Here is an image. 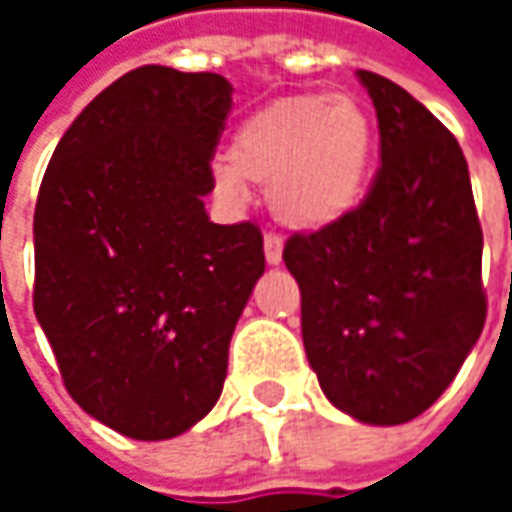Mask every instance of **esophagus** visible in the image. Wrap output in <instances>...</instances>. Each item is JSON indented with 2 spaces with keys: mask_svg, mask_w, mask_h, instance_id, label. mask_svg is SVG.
<instances>
[{
  "mask_svg": "<svg viewBox=\"0 0 512 512\" xmlns=\"http://www.w3.org/2000/svg\"><path fill=\"white\" fill-rule=\"evenodd\" d=\"M282 239L276 233H265V259L267 265H279L282 262Z\"/></svg>",
  "mask_w": 512,
  "mask_h": 512,
  "instance_id": "obj_1",
  "label": "esophagus"
}]
</instances>
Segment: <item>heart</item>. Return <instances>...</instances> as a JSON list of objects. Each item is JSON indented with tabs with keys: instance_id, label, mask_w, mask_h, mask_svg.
Segmentation results:
<instances>
[{
	"instance_id": "obj_1",
	"label": "heart",
	"mask_w": 512,
	"mask_h": 512,
	"mask_svg": "<svg viewBox=\"0 0 512 512\" xmlns=\"http://www.w3.org/2000/svg\"><path fill=\"white\" fill-rule=\"evenodd\" d=\"M373 150L376 130L356 99L296 93L247 116L213 179L233 199L245 196V179L267 185L282 225L322 230L359 205Z\"/></svg>"
}]
</instances>
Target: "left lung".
<instances>
[{"label": "left lung", "instance_id": "left-lung-1", "mask_svg": "<svg viewBox=\"0 0 512 512\" xmlns=\"http://www.w3.org/2000/svg\"><path fill=\"white\" fill-rule=\"evenodd\" d=\"M382 168L342 222L287 239L302 339L325 396L364 424L422 416L487 316L482 225L456 136L396 82L359 70Z\"/></svg>", "mask_w": 512, "mask_h": 512}]
</instances>
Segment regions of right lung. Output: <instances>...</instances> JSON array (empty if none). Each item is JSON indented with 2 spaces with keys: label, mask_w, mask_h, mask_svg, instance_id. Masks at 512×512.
<instances>
[{
  "label": "right lung",
  "mask_w": 512,
  "mask_h": 512,
  "mask_svg": "<svg viewBox=\"0 0 512 512\" xmlns=\"http://www.w3.org/2000/svg\"><path fill=\"white\" fill-rule=\"evenodd\" d=\"M230 93L219 73L130 70L73 119L39 187L36 319L73 402L139 442L219 402L265 273L259 227L205 210Z\"/></svg>",
  "instance_id": "obj_1"
}]
</instances>
